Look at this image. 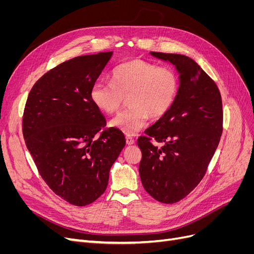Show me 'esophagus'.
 <instances>
[{
  "label": "esophagus",
  "instance_id": "1",
  "mask_svg": "<svg viewBox=\"0 0 254 254\" xmlns=\"http://www.w3.org/2000/svg\"><path fill=\"white\" fill-rule=\"evenodd\" d=\"M126 143H127V145H133V144H134V140L132 139L131 136L127 135V136H126Z\"/></svg>",
  "mask_w": 254,
  "mask_h": 254
}]
</instances>
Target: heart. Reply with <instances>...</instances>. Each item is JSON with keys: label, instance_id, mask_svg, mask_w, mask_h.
Listing matches in <instances>:
<instances>
[{"label": "heart", "instance_id": "1", "mask_svg": "<svg viewBox=\"0 0 254 254\" xmlns=\"http://www.w3.org/2000/svg\"><path fill=\"white\" fill-rule=\"evenodd\" d=\"M112 82L97 81L92 86L91 101L97 108L112 114L124 98L131 108L111 120L110 126L127 135H134L149 120L160 119L171 110L179 93L180 81L170 67L159 66L142 59H131L112 72Z\"/></svg>", "mask_w": 254, "mask_h": 254}]
</instances>
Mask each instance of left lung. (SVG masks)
<instances>
[{"instance_id":"8db88e82","label":"left lung","mask_w":254,"mask_h":254,"mask_svg":"<svg viewBox=\"0 0 254 254\" xmlns=\"http://www.w3.org/2000/svg\"><path fill=\"white\" fill-rule=\"evenodd\" d=\"M149 54L174 65L180 89L171 110L137 140L142 151L139 173L151 197L175 203L201 181L217 148L222 132L221 96L216 83L191 58ZM151 138L163 146L153 145Z\"/></svg>"}]
</instances>
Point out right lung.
Segmentation results:
<instances>
[{
  "instance_id": "right-lung-1",
  "label": "right lung",
  "mask_w": 254,
  "mask_h": 254,
  "mask_svg": "<svg viewBox=\"0 0 254 254\" xmlns=\"http://www.w3.org/2000/svg\"><path fill=\"white\" fill-rule=\"evenodd\" d=\"M113 52L79 56L45 73L29 92L23 115L26 147L44 181L68 203L90 204L107 189L126 140L106 126L90 92Z\"/></svg>"
}]
</instances>
